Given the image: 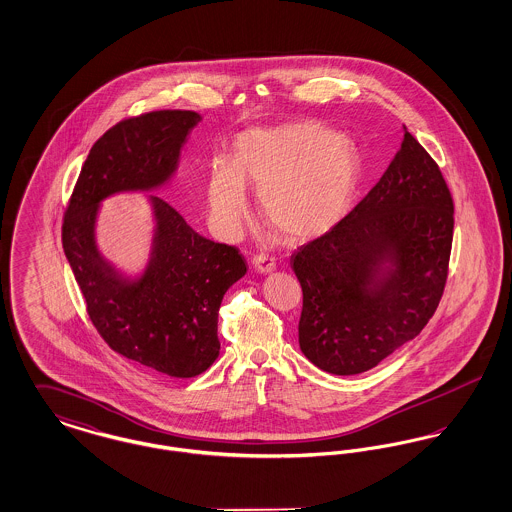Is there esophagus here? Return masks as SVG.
<instances>
[{"label":"esophagus","instance_id":"obj_1","mask_svg":"<svg viewBox=\"0 0 512 512\" xmlns=\"http://www.w3.org/2000/svg\"><path fill=\"white\" fill-rule=\"evenodd\" d=\"M251 265H253L257 272L265 274V272H270V270L276 268V259L272 255H267V253H259V255H255L251 259Z\"/></svg>","mask_w":512,"mask_h":512}]
</instances>
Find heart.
Instances as JSON below:
<instances>
[{
    "label": "heart",
    "mask_w": 512,
    "mask_h": 512,
    "mask_svg": "<svg viewBox=\"0 0 512 512\" xmlns=\"http://www.w3.org/2000/svg\"><path fill=\"white\" fill-rule=\"evenodd\" d=\"M363 180L357 146L326 124L299 121L244 132L232 161L215 159L207 203L222 236L236 234L247 188L259 190L261 215L288 240L328 232L351 209Z\"/></svg>",
    "instance_id": "obj_1"
}]
</instances>
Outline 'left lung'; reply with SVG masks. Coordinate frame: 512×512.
I'll list each match as a JSON object with an SVG mask.
<instances>
[{"instance_id": "1", "label": "left lung", "mask_w": 512, "mask_h": 512, "mask_svg": "<svg viewBox=\"0 0 512 512\" xmlns=\"http://www.w3.org/2000/svg\"><path fill=\"white\" fill-rule=\"evenodd\" d=\"M453 213L438 163L405 130L378 184L293 251L303 292L299 347L313 365L359 374L422 332L445 290Z\"/></svg>"}]
</instances>
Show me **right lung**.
Wrapping results in <instances>:
<instances>
[{"label":"right lung","instance_id":"right-lung-1","mask_svg":"<svg viewBox=\"0 0 512 512\" xmlns=\"http://www.w3.org/2000/svg\"><path fill=\"white\" fill-rule=\"evenodd\" d=\"M199 119L195 111L163 109L111 126L82 165L61 228L99 336L122 357L172 378H194L219 357L220 301L244 276L245 259L238 247L199 236L165 199L153 197V259L144 278L128 284L101 261L94 220L103 197L163 184Z\"/></svg>","mask_w":512,"mask_h":512}]
</instances>
